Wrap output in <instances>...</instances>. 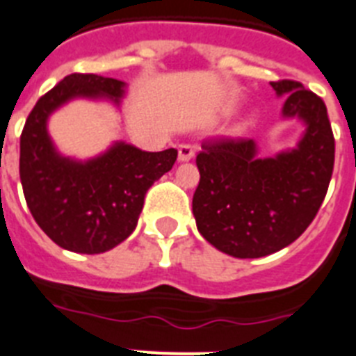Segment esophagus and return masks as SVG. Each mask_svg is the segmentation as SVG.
<instances>
[{
	"mask_svg": "<svg viewBox=\"0 0 356 356\" xmlns=\"http://www.w3.org/2000/svg\"><path fill=\"white\" fill-rule=\"evenodd\" d=\"M193 156H195V147L191 145V143H181L178 147V160L189 161Z\"/></svg>",
	"mask_w": 356,
	"mask_h": 356,
	"instance_id": "1",
	"label": "esophagus"
}]
</instances>
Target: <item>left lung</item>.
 I'll list each match as a JSON object with an SVG mask.
<instances>
[{"label":"left lung","instance_id":"left-lung-1","mask_svg":"<svg viewBox=\"0 0 356 356\" xmlns=\"http://www.w3.org/2000/svg\"><path fill=\"white\" fill-rule=\"evenodd\" d=\"M271 87L287 94L284 118L305 123L296 149L258 158L249 138H213L196 156V227L234 258L267 257L295 242L318 213L333 175L334 138L322 98L293 79Z\"/></svg>","mask_w":356,"mask_h":356}]
</instances>
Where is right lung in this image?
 Wrapping results in <instances>:
<instances>
[{
	"instance_id": "right-lung-1",
	"label": "right lung",
	"mask_w": 356,
	"mask_h": 356,
	"mask_svg": "<svg viewBox=\"0 0 356 356\" xmlns=\"http://www.w3.org/2000/svg\"><path fill=\"white\" fill-rule=\"evenodd\" d=\"M120 79L69 74L43 94L19 138V178L36 224L67 251L99 254L136 229L143 200L158 178L171 171L178 151L147 152L114 143L102 156L76 161L56 152L47 120L72 98H111L125 92Z\"/></svg>"
}]
</instances>
